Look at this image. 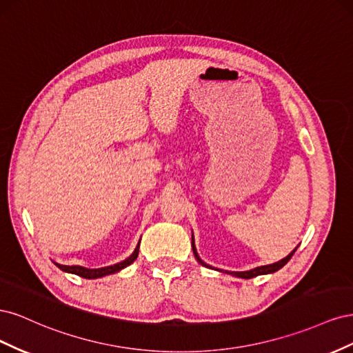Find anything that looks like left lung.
I'll list each match as a JSON object with an SVG mask.
<instances>
[{"mask_svg": "<svg viewBox=\"0 0 353 353\" xmlns=\"http://www.w3.org/2000/svg\"><path fill=\"white\" fill-rule=\"evenodd\" d=\"M191 248H193V253H194V256H196V259H197V262L199 263H201L203 266H206V268H212V270H216V271H219V272H227V274H231V275H234V276H239V279H244V280H249V279H253V276H258V275H265V274H274V272H276L279 270H281L283 266L292 259V256L294 254V252H296V249L294 250H292L290 253H288L284 259H281V261H279V262H275V263H271V265H263V266H258V268H253V270H249V271H222V270H218V268H213V266H210V265H208L206 262H203L201 259H200V256H199V253H197V249H196V245H194V236H191Z\"/></svg>", "mask_w": 353, "mask_h": 353, "instance_id": "obj_1", "label": "left lung"}]
</instances>
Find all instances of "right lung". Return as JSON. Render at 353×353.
<instances>
[{
    "mask_svg": "<svg viewBox=\"0 0 353 353\" xmlns=\"http://www.w3.org/2000/svg\"><path fill=\"white\" fill-rule=\"evenodd\" d=\"M138 249H140V241H138L135 250L132 252V254L130 256V258H126L125 261L119 262V263H114V265H110V266H104V268H85V266H79V265H74V266H69V265H60L57 262L56 266L57 268H60L61 271L65 272H69V274H74V275H79L82 276V279H88V280H94V279H101V276L104 275H110V274H114V272H119L121 270L126 268L128 265H131L138 256Z\"/></svg>",
    "mask_w": 353,
    "mask_h": 353,
    "instance_id": "1",
    "label": "right lung"
}]
</instances>
